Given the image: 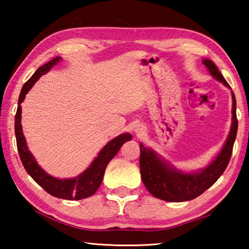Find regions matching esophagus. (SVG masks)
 Instances as JSON below:
<instances>
[{
	"label": "esophagus",
	"mask_w": 249,
	"mask_h": 249,
	"mask_svg": "<svg viewBox=\"0 0 249 249\" xmlns=\"http://www.w3.org/2000/svg\"><path fill=\"white\" fill-rule=\"evenodd\" d=\"M135 132L138 133V134H141V133H142V128H137L136 130H135Z\"/></svg>",
	"instance_id": "1"
}]
</instances>
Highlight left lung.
Wrapping results in <instances>:
<instances>
[{"instance_id":"8db88e82","label":"left lung","mask_w":249,"mask_h":249,"mask_svg":"<svg viewBox=\"0 0 249 249\" xmlns=\"http://www.w3.org/2000/svg\"><path fill=\"white\" fill-rule=\"evenodd\" d=\"M202 62L209 69L213 78L227 88H231L212 60L204 59ZM231 100H233V108H231L233 120H231L230 134L222 150L204 169L191 174L180 171L168 163L166 160L160 158L153 149L147 148L141 142L140 168L142 180L147 190L155 197L169 202L193 200L212 187L223 175L230 162L238 126V121L236 117V99L233 91H231Z\"/></svg>"}]
</instances>
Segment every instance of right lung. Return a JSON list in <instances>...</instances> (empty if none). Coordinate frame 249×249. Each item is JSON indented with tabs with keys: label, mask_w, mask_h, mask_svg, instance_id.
I'll use <instances>...</instances> for the list:
<instances>
[{
	"label": "right lung",
	"mask_w": 249,
	"mask_h": 249,
	"mask_svg": "<svg viewBox=\"0 0 249 249\" xmlns=\"http://www.w3.org/2000/svg\"><path fill=\"white\" fill-rule=\"evenodd\" d=\"M60 60L61 57H56L48 61L47 64L39 67L36 70V72L32 75V78L27 82H25L23 86L18 98V107L15 115L16 145H18L19 158L22 160L25 170L46 192L59 197V199L81 200L93 196L96 192L101 183H102L104 171L107 163L117 154V151L121 149L124 142L132 140V135L128 133L121 134L120 136L113 138L111 142H108L103 147V149L100 151L98 157H95L93 161L91 162V165L81 175L75 177V178L58 179L48 175L47 172L44 171V169H41V167L37 163L31 151L28 150L26 141H25L22 124H20V117H22L20 103L23 102L25 96L28 93V91L32 89L34 84L36 83L37 80L43 74L47 73Z\"/></svg>",
	"instance_id": "1"
}]
</instances>
